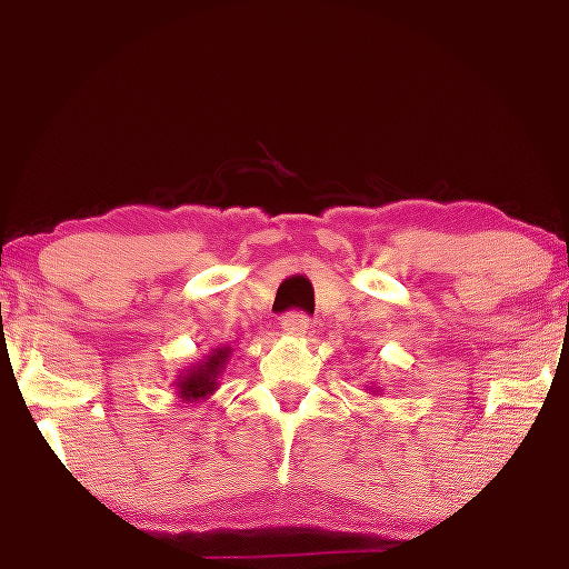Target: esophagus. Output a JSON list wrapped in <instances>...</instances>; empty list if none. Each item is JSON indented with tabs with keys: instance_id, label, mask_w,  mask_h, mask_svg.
I'll use <instances>...</instances> for the list:
<instances>
[{
	"instance_id": "esophagus-1",
	"label": "esophagus",
	"mask_w": 569,
	"mask_h": 569,
	"mask_svg": "<svg viewBox=\"0 0 569 569\" xmlns=\"http://www.w3.org/2000/svg\"><path fill=\"white\" fill-rule=\"evenodd\" d=\"M282 331L290 337H302L308 331V316L298 313V311L287 313L282 319Z\"/></svg>"
}]
</instances>
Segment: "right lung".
Returning <instances> with one entry per match:
<instances>
[{"label":"right lung","mask_w":569,"mask_h":569,"mask_svg":"<svg viewBox=\"0 0 569 569\" xmlns=\"http://www.w3.org/2000/svg\"><path fill=\"white\" fill-rule=\"evenodd\" d=\"M230 352H232L230 348H219L213 350L211 356L198 360L196 366H190L188 371L180 376V381H177V395L188 402L206 400V397L213 395V389H217V379L221 376V371H224Z\"/></svg>","instance_id":"obj_1"}]
</instances>
